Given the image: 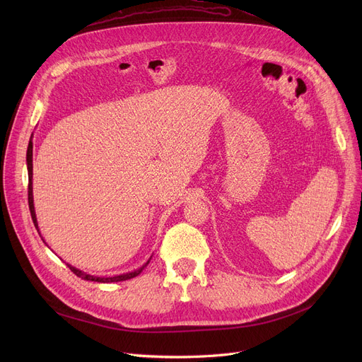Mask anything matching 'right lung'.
Returning a JSON list of instances; mask_svg holds the SVG:
<instances>
[{"label": "right lung", "mask_w": 362, "mask_h": 362, "mask_svg": "<svg viewBox=\"0 0 362 362\" xmlns=\"http://www.w3.org/2000/svg\"><path fill=\"white\" fill-rule=\"evenodd\" d=\"M32 148H33V144L32 141H29V146H28V154H26V161H28V175H29V185H28V202H29V210H30V216H32V220H33V224L37 229V221H36V216H35V206H33V195H32ZM149 262V261H148ZM148 262L145 265H142V267L136 272H132V273H126V274H120V276H114V277H98V276H90V274H86L78 269L71 267L70 264H67V267L83 280H89V281H98V283H112V281H123V280H127V279H133L136 277L145 267L148 265Z\"/></svg>", "instance_id": "add662e5"}]
</instances>
